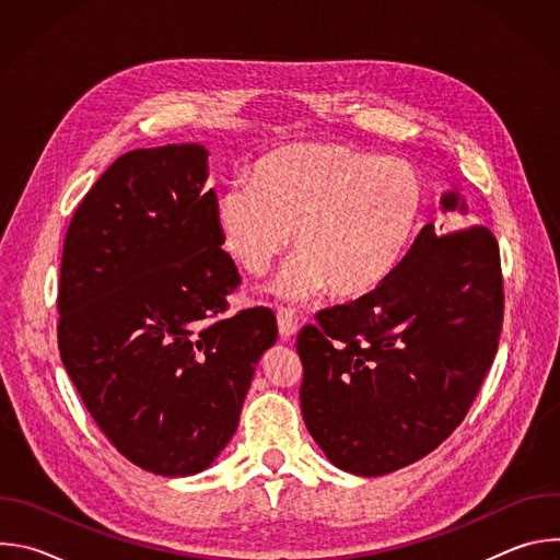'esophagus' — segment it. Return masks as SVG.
Segmentation results:
<instances>
[{
    "label": "esophagus",
    "mask_w": 560,
    "mask_h": 560,
    "mask_svg": "<svg viewBox=\"0 0 560 560\" xmlns=\"http://www.w3.org/2000/svg\"><path fill=\"white\" fill-rule=\"evenodd\" d=\"M277 326H279V335H281L283 341H290L299 332L296 316L292 312H288V310H279L277 312Z\"/></svg>",
    "instance_id": "34e87169"
}]
</instances>
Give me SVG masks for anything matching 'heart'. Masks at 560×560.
<instances>
[{
	"label": "heart",
	"instance_id": "obj_1",
	"mask_svg": "<svg viewBox=\"0 0 560 560\" xmlns=\"http://www.w3.org/2000/svg\"><path fill=\"white\" fill-rule=\"evenodd\" d=\"M253 182L219 190V242L238 270L261 275L294 232V259L270 285L292 303L326 290L337 301L374 294L406 264L425 217V182L398 156L294 143L261 156Z\"/></svg>",
	"mask_w": 560,
	"mask_h": 560
}]
</instances>
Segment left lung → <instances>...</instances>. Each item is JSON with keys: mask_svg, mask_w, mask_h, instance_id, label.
Instances as JSON below:
<instances>
[{"mask_svg": "<svg viewBox=\"0 0 560 560\" xmlns=\"http://www.w3.org/2000/svg\"><path fill=\"white\" fill-rule=\"evenodd\" d=\"M441 210L467 214L458 190ZM503 328V277L483 225L428 223L374 294L322 310L296 339L301 415L328 460L383 476L436 450L465 419Z\"/></svg>", "mask_w": 560, "mask_h": 560, "instance_id": "8db88e82", "label": "left lung"}]
</instances>
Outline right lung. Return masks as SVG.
Wrapping results in <instances>:
<instances>
[{"label": "right lung", "mask_w": 560, "mask_h": 560, "mask_svg": "<svg viewBox=\"0 0 560 560\" xmlns=\"http://www.w3.org/2000/svg\"><path fill=\"white\" fill-rule=\"evenodd\" d=\"M206 182L199 143L121 154L79 203L61 255V363L117 452L159 476L210 467L277 341L268 307L223 316L242 277Z\"/></svg>", "instance_id": "add662e5"}]
</instances>
